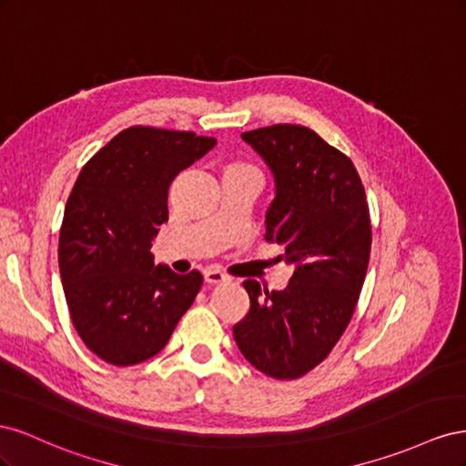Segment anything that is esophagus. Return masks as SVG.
<instances>
[{"instance_id": "obj_1", "label": "esophagus", "mask_w": 466, "mask_h": 466, "mask_svg": "<svg viewBox=\"0 0 466 466\" xmlns=\"http://www.w3.org/2000/svg\"><path fill=\"white\" fill-rule=\"evenodd\" d=\"M204 279L208 281V284L214 286V284H221V281H228L229 278L225 276L223 272H219V270H206L204 272Z\"/></svg>"}]
</instances>
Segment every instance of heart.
<instances>
[{
    "instance_id": "b5f03b06",
    "label": "heart",
    "mask_w": 466,
    "mask_h": 466,
    "mask_svg": "<svg viewBox=\"0 0 466 466\" xmlns=\"http://www.w3.org/2000/svg\"><path fill=\"white\" fill-rule=\"evenodd\" d=\"M228 171H233V173H257V175H258V171H257V167H255V165L241 163V161L231 163V165L228 167Z\"/></svg>"
}]
</instances>
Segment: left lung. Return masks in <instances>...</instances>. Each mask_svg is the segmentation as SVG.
<instances>
[{
    "label": "left lung",
    "mask_w": 466,
    "mask_h": 466,
    "mask_svg": "<svg viewBox=\"0 0 466 466\" xmlns=\"http://www.w3.org/2000/svg\"><path fill=\"white\" fill-rule=\"evenodd\" d=\"M272 168L276 198L268 243L284 247L289 284L268 291L247 279L248 313L233 327L250 365L272 379H299L327 358L356 311L371 255V219L354 163L299 124L245 132Z\"/></svg>",
    "instance_id": "1"
}]
</instances>
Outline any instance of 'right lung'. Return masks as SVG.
Masks as SVG:
<instances>
[{
	"mask_svg": "<svg viewBox=\"0 0 466 466\" xmlns=\"http://www.w3.org/2000/svg\"><path fill=\"white\" fill-rule=\"evenodd\" d=\"M216 146L214 137L132 126L81 168L60 228L58 262L72 322L96 358L126 368L167 346L202 288L149 252L168 219L173 178Z\"/></svg>",
	"mask_w": 466,
	"mask_h": 466,
	"instance_id": "1",
	"label": "right lung"
}]
</instances>
